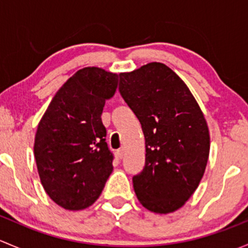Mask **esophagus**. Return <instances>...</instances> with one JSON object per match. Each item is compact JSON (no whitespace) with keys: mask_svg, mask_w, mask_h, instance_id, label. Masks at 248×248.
Instances as JSON below:
<instances>
[{"mask_svg":"<svg viewBox=\"0 0 248 248\" xmlns=\"http://www.w3.org/2000/svg\"><path fill=\"white\" fill-rule=\"evenodd\" d=\"M116 157H117V158H119V159H121L122 157H124V150H122V149L117 150V151H116Z\"/></svg>","mask_w":248,"mask_h":248,"instance_id":"esophagus-1","label":"esophagus"}]
</instances>
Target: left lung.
<instances>
[{
    "instance_id": "1",
    "label": "left lung",
    "mask_w": 248,
    "mask_h": 248,
    "mask_svg": "<svg viewBox=\"0 0 248 248\" xmlns=\"http://www.w3.org/2000/svg\"><path fill=\"white\" fill-rule=\"evenodd\" d=\"M119 90L145 137V167L133 176L137 198L155 214L176 211L198 188L209 159L201 107L184 80L161 62L121 73Z\"/></svg>"
}]
</instances>
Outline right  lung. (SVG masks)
I'll use <instances>...</instances> for the list:
<instances>
[{"label":"right lung","mask_w":248,"mask_h":248,"mask_svg":"<svg viewBox=\"0 0 248 248\" xmlns=\"http://www.w3.org/2000/svg\"><path fill=\"white\" fill-rule=\"evenodd\" d=\"M119 76L98 67L79 69L56 92L34 137V158L46 194L66 210L91 206L112 171L102 124Z\"/></svg>","instance_id":"1"}]
</instances>
